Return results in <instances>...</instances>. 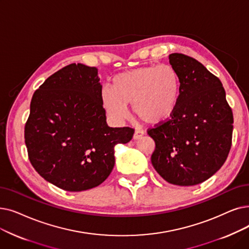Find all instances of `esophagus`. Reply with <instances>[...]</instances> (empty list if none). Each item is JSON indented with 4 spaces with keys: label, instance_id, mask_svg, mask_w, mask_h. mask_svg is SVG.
<instances>
[{
    "label": "esophagus",
    "instance_id": "1",
    "mask_svg": "<svg viewBox=\"0 0 249 249\" xmlns=\"http://www.w3.org/2000/svg\"><path fill=\"white\" fill-rule=\"evenodd\" d=\"M143 135H144L143 131H142V130H135V132L133 134V139H135V140L140 139V138L143 137Z\"/></svg>",
    "mask_w": 249,
    "mask_h": 249
}]
</instances>
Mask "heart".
<instances>
[{"instance_id":"1","label":"heart","mask_w":249,"mask_h":249,"mask_svg":"<svg viewBox=\"0 0 249 249\" xmlns=\"http://www.w3.org/2000/svg\"><path fill=\"white\" fill-rule=\"evenodd\" d=\"M182 81L171 65H148L117 74L113 88L105 85L101 99L107 113L115 121L127 117V106L147 124L160 125L174 116L179 105Z\"/></svg>"}]
</instances>
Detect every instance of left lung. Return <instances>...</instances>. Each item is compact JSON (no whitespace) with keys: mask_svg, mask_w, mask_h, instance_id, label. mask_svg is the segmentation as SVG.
I'll use <instances>...</instances> for the list:
<instances>
[{"mask_svg":"<svg viewBox=\"0 0 249 249\" xmlns=\"http://www.w3.org/2000/svg\"><path fill=\"white\" fill-rule=\"evenodd\" d=\"M181 77L177 110L170 120L148 129L156 149L151 164L171 184L192 186L211 178L227 160L232 144L233 113L220 79L197 60L169 56Z\"/></svg>","mask_w":249,"mask_h":249,"instance_id":"1","label":"left lung"}]
</instances>
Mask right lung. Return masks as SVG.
<instances>
[{"label": "right lung", "mask_w": 249, "mask_h": 249, "mask_svg": "<svg viewBox=\"0 0 249 249\" xmlns=\"http://www.w3.org/2000/svg\"><path fill=\"white\" fill-rule=\"evenodd\" d=\"M98 69L70 64L36 90L24 128L28 158L38 174L72 192L88 190L109 177L115 145L131 140L134 129L106 121Z\"/></svg>", "instance_id": "add662e5"}]
</instances>
